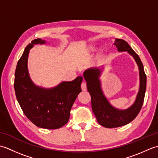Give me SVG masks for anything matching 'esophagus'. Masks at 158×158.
Returning <instances> with one entry per match:
<instances>
[{
	"mask_svg": "<svg viewBox=\"0 0 158 158\" xmlns=\"http://www.w3.org/2000/svg\"><path fill=\"white\" fill-rule=\"evenodd\" d=\"M81 89L83 90V91H85V90L87 89V85H86V83H84V82H82L81 85Z\"/></svg>",
	"mask_w": 158,
	"mask_h": 158,
	"instance_id": "34e87169",
	"label": "esophagus"
}]
</instances>
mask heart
Instances as JSON below:
<instances>
[{
  "instance_id": "heart-1",
  "label": "heart",
  "mask_w": 158,
  "mask_h": 158,
  "mask_svg": "<svg viewBox=\"0 0 158 158\" xmlns=\"http://www.w3.org/2000/svg\"><path fill=\"white\" fill-rule=\"evenodd\" d=\"M94 48H91V49H90V50H94Z\"/></svg>"
}]
</instances>
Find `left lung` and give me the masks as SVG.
<instances>
[{"label":"left lung","mask_w":158,"mask_h":158,"mask_svg":"<svg viewBox=\"0 0 158 158\" xmlns=\"http://www.w3.org/2000/svg\"><path fill=\"white\" fill-rule=\"evenodd\" d=\"M114 45L119 52H127L135 58L139 69L140 87L135 103L127 109L119 110L110 105L103 94L99 79L101 73L100 70L95 68L88 69L84 72L83 77L87 82L88 91L91 96L93 112L100 125L108 128L126 125L136 118L142 108L147 85V77L139 55L128 43L122 39H116Z\"/></svg>","instance_id":"obj_1"}]
</instances>
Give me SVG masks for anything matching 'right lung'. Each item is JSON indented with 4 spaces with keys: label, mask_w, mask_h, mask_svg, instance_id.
<instances>
[{
    "label": "right lung",
    "mask_w": 158,
    "mask_h": 158,
    "mask_svg": "<svg viewBox=\"0 0 158 158\" xmlns=\"http://www.w3.org/2000/svg\"><path fill=\"white\" fill-rule=\"evenodd\" d=\"M36 39L29 43L17 64L14 88L17 100L25 115L35 126L45 129H58L68 122L70 111L81 92L83 77L64 81L52 89L35 85L28 72V53L35 44H45Z\"/></svg>",
    "instance_id": "add662e5"
}]
</instances>
